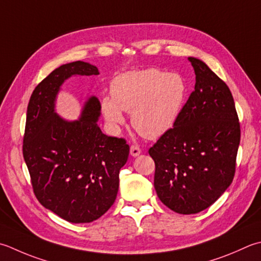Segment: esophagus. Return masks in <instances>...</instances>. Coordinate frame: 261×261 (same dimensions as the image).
Returning <instances> with one entry per match:
<instances>
[{
  "label": "esophagus",
  "instance_id": "1",
  "mask_svg": "<svg viewBox=\"0 0 261 261\" xmlns=\"http://www.w3.org/2000/svg\"><path fill=\"white\" fill-rule=\"evenodd\" d=\"M140 152H141V149H140V148L138 147V146L132 145V146L130 147V154H131V156H134V157L139 156Z\"/></svg>",
  "mask_w": 261,
  "mask_h": 261
}]
</instances>
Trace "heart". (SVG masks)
<instances>
[{
  "label": "heart",
  "mask_w": 261,
  "mask_h": 261,
  "mask_svg": "<svg viewBox=\"0 0 261 261\" xmlns=\"http://www.w3.org/2000/svg\"><path fill=\"white\" fill-rule=\"evenodd\" d=\"M111 94L101 99L105 119L119 125L124 122L122 111L131 112L135 129L148 139H155L175 124L186 100L187 85L177 73L137 70L115 76Z\"/></svg>",
  "instance_id": "1"
}]
</instances>
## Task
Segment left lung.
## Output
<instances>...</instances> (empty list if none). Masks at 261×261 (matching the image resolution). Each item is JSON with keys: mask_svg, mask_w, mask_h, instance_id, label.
Returning <instances> with one entry per match:
<instances>
[{"mask_svg": "<svg viewBox=\"0 0 261 261\" xmlns=\"http://www.w3.org/2000/svg\"><path fill=\"white\" fill-rule=\"evenodd\" d=\"M195 90L175 124L149 148L155 162L154 187L173 212L190 215L221 197L236 174L240 122L231 90L196 58Z\"/></svg>", "mask_w": 261, "mask_h": 261, "instance_id": "left-lung-1", "label": "left lung"}]
</instances>
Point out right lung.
<instances>
[{"instance_id": "obj_1", "label": "right lung", "mask_w": 261, "mask_h": 261, "mask_svg": "<svg viewBox=\"0 0 261 261\" xmlns=\"http://www.w3.org/2000/svg\"><path fill=\"white\" fill-rule=\"evenodd\" d=\"M99 74L95 65L75 61L40 81L27 109L22 152L36 198L70 223H90L113 205L119 173L129 157L123 138L104 135L97 124L100 103L87 101L78 121L54 112L60 87L71 75Z\"/></svg>"}]
</instances>
